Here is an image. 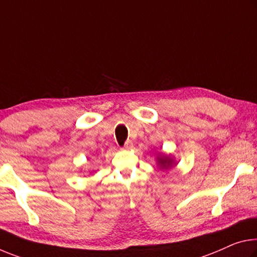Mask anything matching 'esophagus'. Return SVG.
Listing matches in <instances>:
<instances>
[{"mask_svg":"<svg viewBox=\"0 0 257 257\" xmlns=\"http://www.w3.org/2000/svg\"><path fill=\"white\" fill-rule=\"evenodd\" d=\"M132 148H133V142H132V141H127V142H125L123 149H124V150H129V149H132Z\"/></svg>","mask_w":257,"mask_h":257,"instance_id":"1","label":"esophagus"}]
</instances>
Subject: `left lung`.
<instances>
[{
  "label": "left lung",
  "mask_w": 257,
  "mask_h": 257,
  "mask_svg": "<svg viewBox=\"0 0 257 257\" xmlns=\"http://www.w3.org/2000/svg\"><path fill=\"white\" fill-rule=\"evenodd\" d=\"M158 162L162 169H168L173 166V159H170L168 157H160Z\"/></svg>",
  "instance_id": "1"
}]
</instances>
